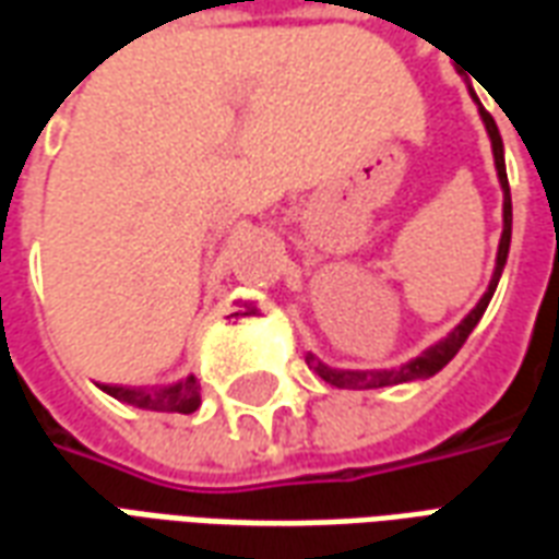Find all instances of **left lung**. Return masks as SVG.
Returning <instances> with one entry per match:
<instances>
[{
	"mask_svg": "<svg viewBox=\"0 0 559 559\" xmlns=\"http://www.w3.org/2000/svg\"><path fill=\"white\" fill-rule=\"evenodd\" d=\"M479 104V102H476ZM479 116L481 122H485V131H488V138H491V148H493V167H497V179H500V188H503V236H500V248H497V266H493L491 284H488V290L481 296L476 308L469 311L461 323H457L443 341H437L433 347L411 359V362H404L401 368H380V371H344V368H329L317 359L314 353H308L305 359L308 365L314 368L317 374L323 377L326 383L338 389H380V386H395V383H407V380H425V377H433L437 371H443L445 365L455 359V353L464 347V341L469 338V332L476 329V323L485 314V308L491 302L493 290H497V281L503 275L506 266V257H509V242H512V194H509V179H506V160H503V138H500V131H497V122H493V116L485 110L479 104Z\"/></svg>",
	"mask_w": 559,
	"mask_h": 559,
	"instance_id": "obj_1",
	"label": "left lung"
}]
</instances>
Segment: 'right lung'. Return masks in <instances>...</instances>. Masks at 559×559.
I'll use <instances>...</instances> for the list:
<instances>
[{"mask_svg":"<svg viewBox=\"0 0 559 559\" xmlns=\"http://www.w3.org/2000/svg\"><path fill=\"white\" fill-rule=\"evenodd\" d=\"M104 392L114 395L122 404L140 407V411H158V413H194L200 407V386L197 377L188 374L173 386H152V389H134V386H107Z\"/></svg>","mask_w":559,"mask_h":559,"instance_id":"obj_1","label":"right lung"}]
</instances>
